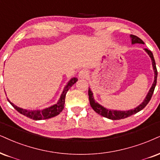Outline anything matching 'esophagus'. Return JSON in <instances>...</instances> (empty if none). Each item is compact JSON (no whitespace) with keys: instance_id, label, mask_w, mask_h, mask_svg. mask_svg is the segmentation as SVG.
<instances>
[{"instance_id":"esophagus-1","label":"esophagus","mask_w":160,"mask_h":160,"mask_svg":"<svg viewBox=\"0 0 160 160\" xmlns=\"http://www.w3.org/2000/svg\"><path fill=\"white\" fill-rule=\"evenodd\" d=\"M88 76V72L86 70H82L78 72V76L80 78H85Z\"/></svg>"}]
</instances>
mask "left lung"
<instances>
[{"mask_svg": "<svg viewBox=\"0 0 160 160\" xmlns=\"http://www.w3.org/2000/svg\"><path fill=\"white\" fill-rule=\"evenodd\" d=\"M131 38V44H144L143 41L139 38V37L136 36V35H130ZM145 52H146L150 58H151V62H152V65H153V71H154V81H153L152 86H151V89H150L148 93L147 94L146 97H145L144 101L142 102V103L139 104L138 107H137L134 109L129 110H110L108 109V108H104L103 106H102L101 104H98L97 102H96L94 100L93 96H92V92L90 90L89 88V90H88V95H89V101L90 106H91L92 109L94 110V111L96 112L98 114L101 115L104 117L108 118V119H112V120H119L122 119H125V118L128 117V116H131L133 114L138 113L140 110L143 109L145 106L148 104V102L151 100V97H152V95L153 93V91H154L156 84H157V67H156V62L154 60V58H153V53L151 52V50H148V49H144Z\"/></svg>", "mask_w": 160, "mask_h": 160, "instance_id": "8db88e82", "label": "left lung"}]
</instances>
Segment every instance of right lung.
Wrapping results in <instances>:
<instances>
[{
	"instance_id": "obj_1",
	"label": "right lung",
	"mask_w": 160,
	"mask_h": 160,
	"mask_svg": "<svg viewBox=\"0 0 160 160\" xmlns=\"http://www.w3.org/2000/svg\"><path fill=\"white\" fill-rule=\"evenodd\" d=\"M78 81V78L74 77L72 78L69 81L68 83L67 84V85L65 86L64 90H63L62 95L60 96V98L57 102L56 104H55L54 105L51 106L50 108H45L44 110H29L23 109L18 106L15 105L13 103L9 101L7 98V100L9 101V103L12 104V106L17 110L18 112H19L20 113H21L22 115L27 116V117L29 118V119H32L33 120H41V119H50V118L54 117L57 115H58L62 111L64 107V102H65V96H66L67 92H68V90L72 87L76 82Z\"/></svg>"
}]
</instances>
